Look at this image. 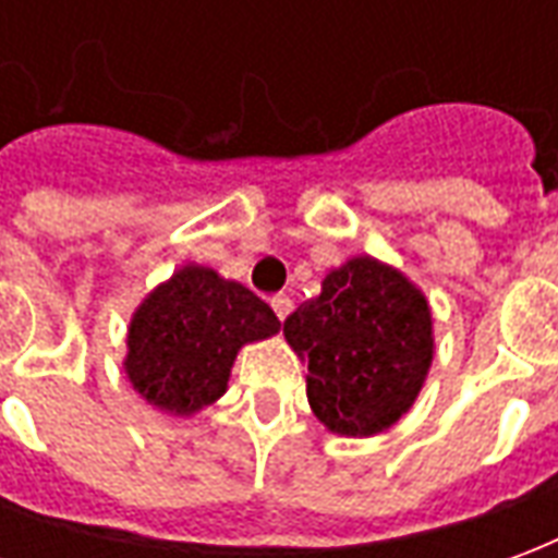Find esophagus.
Listing matches in <instances>:
<instances>
[{"label":"esophagus","instance_id":"34e87169","mask_svg":"<svg viewBox=\"0 0 558 558\" xmlns=\"http://www.w3.org/2000/svg\"><path fill=\"white\" fill-rule=\"evenodd\" d=\"M271 311L278 314V319H287L292 314V299L290 295H275L271 299Z\"/></svg>","mask_w":558,"mask_h":558}]
</instances>
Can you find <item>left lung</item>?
Returning a JSON list of instances; mask_svg holds the SVG:
<instances>
[{
    "mask_svg": "<svg viewBox=\"0 0 558 558\" xmlns=\"http://www.w3.org/2000/svg\"><path fill=\"white\" fill-rule=\"evenodd\" d=\"M307 367V403L338 436H376L418 400L433 364L424 292L376 256H352L283 323Z\"/></svg>",
    "mask_w": 558,
    "mask_h": 558,
    "instance_id": "left-lung-1",
    "label": "left lung"
}]
</instances>
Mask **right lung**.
Masks as SVG:
<instances>
[{
  "label": "right lung",
  "mask_w": 558,
  "mask_h": 558,
  "mask_svg": "<svg viewBox=\"0 0 558 558\" xmlns=\"http://www.w3.org/2000/svg\"><path fill=\"white\" fill-rule=\"evenodd\" d=\"M278 331L280 319L259 295L187 263L140 302L122 364L140 398L187 418L223 398L242 347Z\"/></svg>",
  "instance_id": "right-lung-1"
}]
</instances>
